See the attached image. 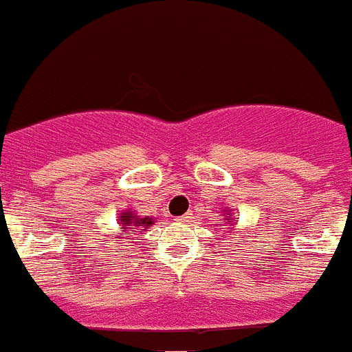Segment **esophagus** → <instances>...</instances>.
<instances>
[{"mask_svg":"<svg viewBox=\"0 0 352 352\" xmlns=\"http://www.w3.org/2000/svg\"><path fill=\"white\" fill-rule=\"evenodd\" d=\"M190 214H184V217H181V218H179V221H190Z\"/></svg>","mask_w":352,"mask_h":352,"instance_id":"34e87169","label":"esophagus"}]
</instances>
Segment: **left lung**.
Returning a JSON list of instances; mask_svg holds the SVG:
<instances>
[{
  "instance_id": "8db88e82",
  "label": "left lung",
  "mask_w": 352,
  "mask_h": 352,
  "mask_svg": "<svg viewBox=\"0 0 352 352\" xmlns=\"http://www.w3.org/2000/svg\"><path fill=\"white\" fill-rule=\"evenodd\" d=\"M229 211H231V209H229ZM229 214H231V212H229ZM227 220H229V218H227ZM229 221H231V227H229V229H231V231H232V226H234V223H236V220H229Z\"/></svg>"
}]
</instances>
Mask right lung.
<instances>
[{
    "label": "right lung",
    "mask_w": 352,
    "mask_h": 352,
    "mask_svg": "<svg viewBox=\"0 0 352 352\" xmlns=\"http://www.w3.org/2000/svg\"><path fill=\"white\" fill-rule=\"evenodd\" d=\"M120 223H121L120 229L123 231V234H131V231L132 232L146 231V229H148V227L153 223V218H150V217L141 218V217H138L135 212L126 211V212H121L120 214ZM129 240H131V238H129Z\"/></svg>",
    "instance_id": "right-lung-1"
}]
</instances>
